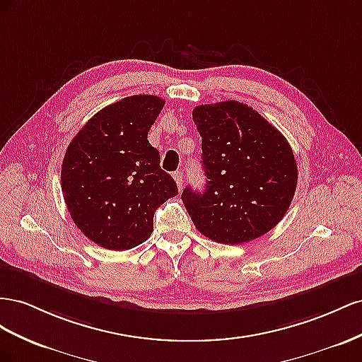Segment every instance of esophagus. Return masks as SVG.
<instances>
[{"instance_id":"esophagus-1","label":"esophagus","mask_w":362,"mask_h":362,"mask_svg":"<svg viewBox=\"0 0 362 362\" xmlns=\"http://www.w3.org/2000/svg\"><path fill=\"white\" fill-rule=\"evenodd\" d=\"M174 180H175V183H177L179 189H182V187H183V173L182 171L174 173Z\"/></svg>"}]
</instances>
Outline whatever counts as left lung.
Here are the masks:
<instances>
[{
  "mask_svg": "<svg viewBox=\"0 0 362 362\" xmlns=\"http://www.w3.org/2000/svg\"><path fill=\"white\" fill-rule=\"evenodd\" d=\"M202 136L203 192L182 200L197 230L220 244H243L284 218L297 187V163L286 138L261 113L235 100L192 110Z\"/></svg>",
  "mask_w": 362,
  "mask_h": 362,
  "instance_id": "obj_1",
  "label": "left lung"
}]
</instances>
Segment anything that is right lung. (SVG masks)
<instances>
[{
    "instance_id": "right-lung-1",
    "label": "right lung",
    "mask_w": 362,
    "mask_h": 362,
    "mask_svg": "<svg viewBox=\"0 0 362 362\" xmlns=\"http://www.w3.org/2000/svg\"><path fill=\"white\" fill-rule=\"evenodd\" d=\"M165 101L132 95L92 117L69 142L62 192L72 221L109 250H129L150 238L153 215L177 195L147 136Z\"/></svg>"
}]
</instances>
